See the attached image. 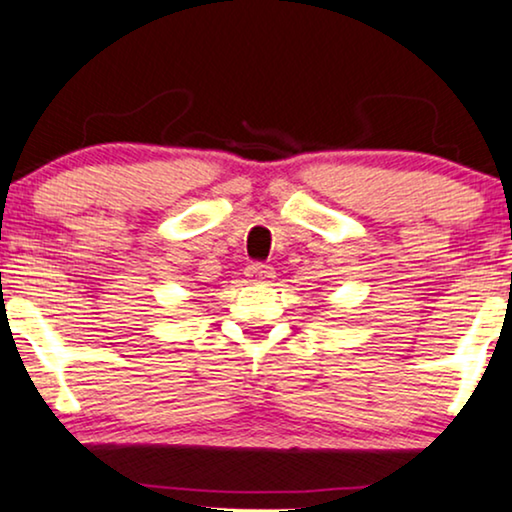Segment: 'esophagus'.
Listing matches in <instances>:
<instances>
[{
	"mask_svg": "<svg viewBox=\"0 0 512 512\" xmlns=\"http://www.w3.org/2000/svg\"><path fill=\"white\" fill-rule=\"evenodd\" d=\"M245 274H248L252 283H269L271 278H274V269L267 267V264L252 262L248 264V269H245Z\"/></svg>",
	"mask_w": 512,
	"mask_h": 512,
	"instance_id": "34e87169",
	"label": "esophagus"
}]
</instances>
